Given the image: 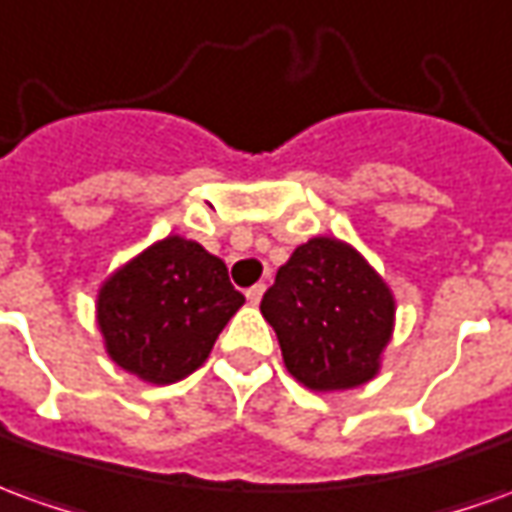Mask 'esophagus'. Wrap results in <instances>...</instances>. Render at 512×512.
I'll return each mask as SVG.
<instances>
[{
  "label": "esophagus",
  "mask_w": 512,
  "mask_h": 512,
  "mask_svg": "<svg viewBox=\"0 0 512 512\" xmlns=\"http://www.w3.org/2000/svg\"><path fill=\"white\" fill-rule=\"evenodd\" d=\"M245 295H248V301L253 303V306H256V303L262 301V295H264V284H256V287H250V290L245 292Z\"/></svg>",
  "instance_id": "34e87169"
}]
</instances>
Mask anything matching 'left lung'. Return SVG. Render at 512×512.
Here are the masks:
<instances>
[{
  "label": "left lung",
  "instance_id": "8db88e82",
  "mask_svg": "<svg viewBox=\"0 0 512 512\" xmlns=\"http://www.w3.org/2000/svg\"><path fill=\"white\" fill-rule=\"evenodd\" d=\"M262 315L292 376L315 393H334L379 373L396 326V298L354 245L315 236L278 267Z\"/></svg>",
  "mask_w": 512,
  "mask_h": 512
}]
</instances>
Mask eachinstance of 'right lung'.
<instances>
[{"label":"right lung","instance_id":"obj_1","mask_svg":"<svg viewBox=\"0 0 512 512\" xmlns=\"http://www.w3.org/2000/svg\"><path fill=\"white\" fill-rule=\"evenodd\" d=\"M245 303L228 267L195 239L167 236L116 267L97 292L105 351L150 384H172L209 359L214 340Z\"/></svg>","mask_w":512,"mask_h":512}]
</instances>
